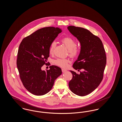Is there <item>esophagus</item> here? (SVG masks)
Returning <instances> with one entry per match:
<instances>
[{"mask_svg":"<svg viewBox=\"0 0 122 122\" xmlns=\"http://www.w3.org/2000/svg\"><path fill=\"white\" fill-rule=\"evenodd\" d=\"M67 71V70H65V69H62V71L63 73H64V72H66Z\"/></svg>","mask_w":122,"mask_h":122,"instance_id":"esophagus-1","label":"esophagus"}]
</instances>
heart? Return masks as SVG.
<instances>
[{"mask_svg":"<svg viewBox=\"0 0 122 122\" xmlns=\"http://www.w3.org/2000/svg\"><path fill=\"white\" fill-rule=\"evenodd\" d=\"M61 42L69 50L70 56L72 57H76L80 52V46H77L75 40L70 36L64 37L61 40ZM56 46V42L53 41L51 42L49 48V52L51 54L53 53ZM69 61L66 59L58 58L54 60L56 65L63 68H66L68 66Z\"/></svg>","mask_w":122,"mask_h":122,"instance_id":"heart-1","label":"heart"}]
</instances>
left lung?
<instances>
[{"mask_svg":"<svg viewBox=\"0 0 122 122\" xmlns=\"http://www.w3.org/2000/svg\"><path fill=\"white\" fill-rule=\"evenodd\" d=\"M68 29L81 45L80 54L73 67L78 71L82 70L79 74L70 70L73 77L69 86L76 95L86 96L98 87L103 79L107 63L104 48L98 37L87 29L75 26H69Z\"/></svg>","mask_w":122,"mask_h":122,"instance_id":"8db88e82","label":"left lung"}]
</instances>
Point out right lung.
Wrapping results in <instances>:
<instances>
[{"label":"right lung","mask_w":122,"mask_h":122,"mask_svg":"<svg viewBox=\"0 0 122 122\" xmlns=\"http://www.w3.org/2000/svg\"><path fill=\"white\" fill-rule=\"evenodd\" d=\"M61 32L58 27L42 28L24 38L19 46L16 64L20 77L24 87L33 95L48 93L62 74L61 69L55 65L46 71L41 69L49 57L50 44Z\"/></svg>","instance_id":"right-lung-1"}]
</instances>
